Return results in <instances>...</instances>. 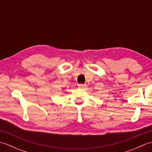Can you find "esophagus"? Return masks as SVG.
<instances>
[{"mask_svg": "<svg viewBox=\"0 0 152 152\" xmlns=\"http://www.w3.org/2000/svg\"><path fill=\"white\" fill-rule=\"evenodd\" d=\"M86 86V83H84V84H82V83H80V84H78L79 88H81V89L84 88Z\"/></svg>", "mask_w": 152, "mask_h": 152, "instance_id": "esophagus-1", "label": "esophagus"}]
</instances>
